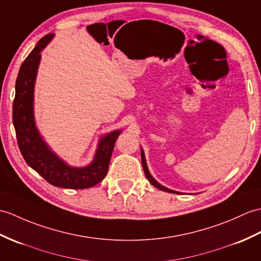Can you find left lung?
<instances>
[{
  "label": "left lung",
  "instance_id": "left-lung-1",
  "mask_svg": "<svg viewBox=\"0 0 261 261\" xmlns=\"http://www.w3.org/2000/svg\"><path fill=\"white\" fill-rule=\"evenodd\" d=\"M141 149V162H142V168H143V171H144V174H145V177H147V179L149 180V182L152 185V186H154L155 188H158V189H160V190H162V191H167V192H170V193H177V195H180V193H182V192H179V191H174V190H171V189H169V188H166L165 186H162V185H160L158 181H156L152 175H151V173H150V171H149V169H148V166H147V160H145V155H144V151H143V149L142 148H140Z\"/></svg>",
  "mask_w": 261,
  "mask_h": 261
}]
</instances>
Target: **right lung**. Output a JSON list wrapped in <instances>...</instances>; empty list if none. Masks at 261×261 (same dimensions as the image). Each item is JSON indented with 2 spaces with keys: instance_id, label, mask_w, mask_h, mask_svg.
<instances>
[{
  "instance_id": "obj_1",
  "label": "right lung",
  "mask_w": 261,
  "mask_h": 261,
  "mask_svg": "<svg viewBox=\"0 0 261 261\" xmlns=\"http://www.w3.org/2000/svg\"><path fill=\"white\" fill-rule=\"evenodd\" d=\"M54 33L43 36L22 63L15 84L13 124L17 144L28 165L48 184L69 189H87L103 180L118 137L122 129L113 130L100 139L88 166L69 165L50 148L36 126L34 117V87L41 61V52L50 43Z\"/></svg>"
}]
</instances>
